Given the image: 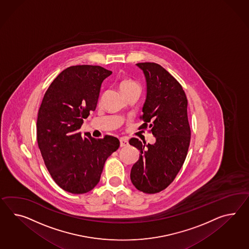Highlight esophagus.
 Returning a JSON list of instances; mask_svg holds the SVG:
<instances>
[{"instance_id": "esophagus-1", "label": "esophagus", "mask_w": 249, "mask_h": 249, "mask_svg": "<svg viewBox=\"0 0 249 249\" xmlns=\"http://www.w3.org/2000/svg\"><path fill=\"white\" fill-rule=\"evenodd\" d=\"M120 142H121V146H122V147L128 146V141H127L126 138H122V139L120 140Z\"/></svg>"}]
</instances>
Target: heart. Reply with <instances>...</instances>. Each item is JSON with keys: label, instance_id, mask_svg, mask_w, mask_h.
I'll list each match as a JSON object with an SVG mask.
<instances>
[{"label": "heart", "instance_id": "1", "mask_svg": "<svg viewBox=\"0 0 249 249\" xmlns=\"http://www.w3.org/2000/svg\"><path fill=\"white\" fill-rule=\"evenodd\" d=\"M135 87H140V86L135 81L131 79L122 80L121 84H120V89H121L122 93L129 91V90L133 89Z\"/></svg>", "mask_w": 249, "mask_h": 249}]
</instances>
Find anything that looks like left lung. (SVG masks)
<instances>
[{
    "mask_svg": "<svg viewBox=\"0 0 249 249\" xmlns=\"http://www.w3.org/2000/svg\"><path fill=\"white\" fill-rule=\"evenodd\" d=\"M145 74L146 98L140 129L149 128L156 138L151 145L138 139L129 144L140 151L133 164L130 180L145 194H157L173 182L187 156L191 128L187 116V98L182 85L164 67L156 63H139Z\"/></svg>",
    "mask_w": 249,
    "mask_h": 249,
    "instance_id": "obj_1",
    "label": "left lung"
}]
</instances>
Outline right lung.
<instances>
[{"mask_svg": "<svg viewBox=\"0 0 249 249\" xmlns=\"http://www.w3.org/2000/svg\"><path fill=\"white\" fill-rule=\"evenodd\" d=\"M112 73L99 66H73L49 85L38 109L36 140L55 183L73 194L97 185L105 161L120 146L112 136L82 137L79 128L96 109L103 80Z\"/></svg>", "mask_w": 249, "mask_h": 249, "instance_id": "obj_1", "label": "right lung"}]
</instances>
